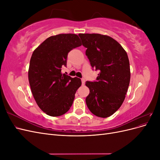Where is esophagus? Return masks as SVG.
<instances>
[{
  "label": "esophagus",
  "mask_w": 160,
  "mask_h": 160,
  "mask_svg": "<svg viewBox=\"0 0 160 160\" xmlns=\"http://www.w3.org/2000/svg\"><path fill=\"white\" fill-rule=\"evenodd\" d=\"M81 82H82V85H85V79H81Z\"/></svg>",
  "instance_id": "1"
}]
</instances>
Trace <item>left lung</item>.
Masks as SVG:
<instances>
[{
  "label": "left lung",
  "mask_w": 160,
  "mask_h": 160,
  "mask_svg": "<svg viewBox=\"0 0 160 160\" xmlns=\"http://www.w3.org/2000/svg\"><path fill=\"white\" fill-rule=\"evenodd\" d=\"M92 68L99 71L94 82L87 81L89 94L85 101L91 112L108 118L122 106L130 81L128 56L119 43L108 35L79 34Z\"/></svg>",
  "instance_id": "8db88e82"
}]
</instances>
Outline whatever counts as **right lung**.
<instances>
[{
    "label": "right lung",
    "instance_id": "1",
    "mask_svg": "<svg viewBox=\"0 0 160 160\" xmlns=\"http://www.w3.org/2000/svg\"><path fill=\"white\" fill-rule=\"evenodd\" d=\"M81 45L75 34H59L43 41L33 51L28 81L37 104L48 115L57 117L71 107L81 79L61 73L70 51Z\"/></svg>",
    "mask_w": 160,
    "mask_h": 160
}]
</instances>
